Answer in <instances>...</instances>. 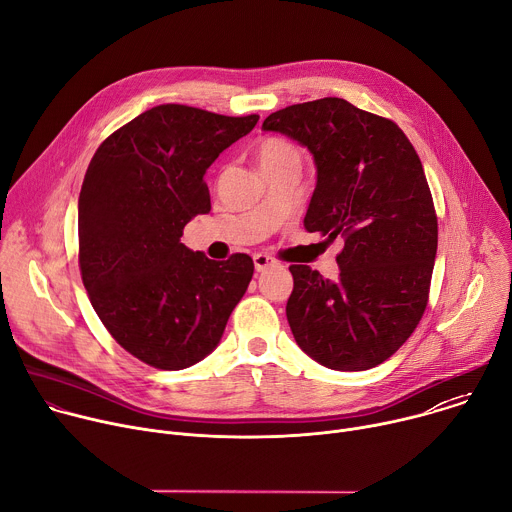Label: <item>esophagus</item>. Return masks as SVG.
Masks as SVG:
<instances>
[{
  "mask_svg": "<svg viewBox=\"0 0 512 512\" xmlns=\"http://www.w3.org/2000/svg\"><path fill=\"white\" fill-rule=\"evenodd\" d=\"M253 263H255V269H257L259 273H261V271H265V269H269V267H275V265H277V261H275L273 257L263 255V253L253 255Z\"/></svg>",
  "mask_w": 512,
  "mask_h": 512,
  "instance_id": "34e87169",
  "label": "esophagus"
}]
</instances>
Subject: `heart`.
I'll list each match as a JSON object with an SVG mask.
<instances>
[{"instance_id": "b5f03b06", "label": "heart", "mask_w": 512, "mask_h": 512, "mask_svg": "<svg viewBox=\"0 0 512 512\" xmlns=\"http://www.w3.org/2000/svg\"><path fill=\"white\" fill-rule=\"evenodd\" d=\"M255 158H257L259 168L265 170V168L277 166V164L287 162V160H300V154H298V150L287 139L265 137L257 145Z\"/></svg>"}]
</instances>
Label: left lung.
<instances>
[{
  "instance_id": "obj_1",
  "label": "left lung",
  "mask_w": 512,
  "mask_h": 512,
  "mask_svg": "<svg viewBox=\"0 0 512 512\" xmlns=\"http://www.w3.org/2000/svg\"><path fill=\"white\" fill-rule=\"evenodd\" d=\"M261 129L308 148L318 178L304 227L344 239L336 281L289 267V328L322 367L373 369L413 334L427 306L437 216L421 160L391 119L338 97L275 111Z\"/></svg>"
}]
</instances>
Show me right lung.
Listing matches in <instances>:
<instances>
[{"label": "right lung", "mask_w": 512, "mask_h": 512, "mask_svg": "<svg viewBox=\"0 0 512 512\" xmlns=\"http://www.w3.org/2000/svg\"><path fill=\"white\" fill-rule=\"evenodd\" d=\"M259 115L158 105L109 135L79 196V263L91 304L135 358L182 371L223 338L253 259L190 251L184 227L210 210L204 174Z\"/></svg>", "instance_id": "1"}]
</instances>
